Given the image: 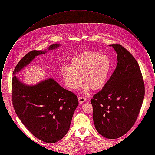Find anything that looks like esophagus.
I'll use <instances>...</instances> for the list:
<instances>
[{
    "label": "esophagus",
    "instance_id": "esophagus-1",
    "mask_svg": "<svg viewBox=\"0 0 155 155\" xmlns=\"http://www.w3.org/2000/svg\"><path fill=\"white\" fill-rule=\"evenodd\" d=\"M78 102L80 103H84V102L86 101V98L84 97V96H78Z\"/></svg>",
    "mask_w": 155,
    "mask_h": 155
}]
</instances>
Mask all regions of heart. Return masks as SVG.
Instances as JSON below:
<instances>
[{
  "label": "heart",
  "instance_id": "b5f03b06",
  "mask_svg": "<svg viewBox=\"0 0 155 155\" xmlns=\"http://www.w3.org/2000/svg\"><path fill=\"white\" fill-rule=\"evenodd\" d=\"M69 64V67H62L61 75L65 85L72 90L81 86L82 77L86 91L102 88L110 70V60L108 56L95 51H89L77 55Z\"/></svg>",
  "mask_w": 155,
  "mask_h": 155
}]
</instances>
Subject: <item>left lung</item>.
Returning a JSON list of instances; mask_svg holds the SVG:
<instances>
[{
    "instance_id": "8db88e82",
    "label": "left lung",
    "mask_w": 155,
    "mask_h": 155,
    "mask_svg": "<svg viewBox=\"0 0 155 155\" xmlns=\"http://www.w3.org/2000/svg\"><path fill=\"white\" fill-rule=\"evenodd\" d=\"M117 64L103 89L91 99L96 130L109 139L120 138L135 123L145 96V84L137 60L120 44L109 45Z\"/></svg>"
}]
</instances>
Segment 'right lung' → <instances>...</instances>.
I'll return each instance as SVG.
<instances>
[{
  "instance_id": "right-lung-1",
  "label": "right lung",
  "mask_w": 155,
  "mask_h": 155,
  "mask_svg": "<svg viewBox=\"0 0 155 155\" xmlns=\"http://www.w3.org/2000/svg\"><path fill=\"white\" fill-rule=\"evenodd\" d=\"M59 46L52 44L49 50ZM46 52L31 51L18 63L12 80V96L14 109L22 124L38 139L52 143L61 140L68 131L78 105L77 96L52 78L29 86L21 82L15 75L35 56Z\"/></svg>"
}]
</instances>
